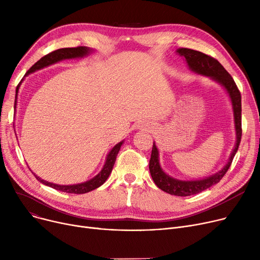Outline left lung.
Segmentation results:
<instances>
[{"mask_svg": "<svg viewBox=\"0 0 260 260\" xmlns=\"http://www.w3.org/2000/svg\"><path fill=\"white\" fill-rule=\"evenodd\" d=\"M181 57L185 58V61L188 67L193 72L211 77L212 79L216 80L218 83H220L228 91L232 104H233V111H234V118H235V128H236V136L237 141L235 144V148L232 152L230 160L228 165L220 171L216 173L211 177H207L206 179L195 180V181H182L172 178L168 176L165 172L162 171L159 165L158 160V149L153 144L152 148V155L149 159V172H151L152 178L155 184L162 189L163 192H167L171 195L175 196H190L198 194L202 190L211 187L212 185L219 182L222 177L228 172L229 168L232 165V161L234 159L235 154L238 151V147L241 140L242 128H241V94L240 91L235 83L234 79L224 70V67L218 62L215 58L209 56L203 52L193 50L189 48H180L177 50Z\"/></svg>", "mask_w": 260, "mask_h": 260, "instance_id": "obj_1", "label": "left lung"}]
</instances>
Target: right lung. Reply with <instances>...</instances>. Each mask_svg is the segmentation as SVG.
<instances>
[{"label": "right lung", "instance_id": "right-lung-1", "mask_svg": "<svg viewBox=\"0 0 260 260\" xmlns=\"http://www.w3.org/2000/svg\"><path fill=\"white\" fill-rule=\"evenodd\" d=\"M88 52H89V48L84 47V46H78V47H72V48H60V49H57V50H53V51L49 52L48 54H46V56H44L43 58H41L37 63H35L29 68V71L25 74V76L29 75L30 73H34V72H36L38 70H41V68L46 67L48 65H51L53 63H57V62H59L61 60H64V59L84 57V56H86V54H88ZM21 82L17 86V89H16L17 93H18V90H19ZM122 143H123V141L118 143V144H116L113 147L112 151L109 152V154L107 155L105 165H104L102 171L97 176L93 177L92 179H90V180H88V181H86L84 183L75 184V185H58V184H53V183L44 181V180H42L41 178H39V177H37L36 175L35 176H36V178L40 182H42L43 184H45L47 186H50V187H52L54 189L62 190V192L71 193V194H85L87 192H90V190H92L94 188L99 187L100 185H102L106 181L109 174L112 173L113 167L115 165V161H116L117 155H118V153L120 151V147H121Z\"/></svg>", "mask_w": 260, "mask_h": 260}]
</instances>
